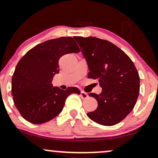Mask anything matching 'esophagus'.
I'll use <instances>...</instances> for the list:
<instances>
[{"label": "esophagus", "instance_id": "34e87169", "mask_svg": "<svg viewBox=\"0 0 158 158\" xmlns=\"http://www.w3.org/2000/svg\"><path fill=\"white\" fill-rule=\"evenodd\" d=\"M80 96L81 97V98L82 99H85V98H88V95H87V93H85V92H81Z\"/></svg>", "mask_w": 158, "mask_h": 158}]
</instances>
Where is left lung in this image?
I'll list each match as a JSON object with an SVG mask.
<instances>
[{"label": "left lung", "instance_id": "obj_1", "mask_svg": "<svg viewBox=\"0 0 158 158\" xmlns=\"http://www.w3.org/2000/svg\"><path fill=\"white\" fill-rule=\"evenodd\" d=\"M81 48L89 72L98 79L102 92L89 93L98 101L89 119L102 125L119 123L133 110L140 89V78L133 61L119 47L106 40L89 36L73 37Z\"/></svg>", "mask_w": 158, "mask_h": 158}]
</instances>
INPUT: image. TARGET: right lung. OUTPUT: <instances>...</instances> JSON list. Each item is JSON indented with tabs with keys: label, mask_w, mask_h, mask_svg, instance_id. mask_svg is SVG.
Listing matches in <instances>:
<instances>
[{
	"label": "right lung",
	"mask_w": 158,
	"mask_h": 158,
	"mask_svg": "<svg viewBox=\"0 0 158 158\" xmlns=\"http://www.w3.org/2000/svg\"><path fill=\"white\" fill-rule=\"evenodd\" d=\"M79 52L73 38L60 37L39 44L22 57L13 74L11 92L24 119L33 124L47 123L61 112L69 95L80 94L77 87L63 90L52 84L59 73V59Z\"/></svg>",
	"instance_id": "add662e5"
}]
</instances>
